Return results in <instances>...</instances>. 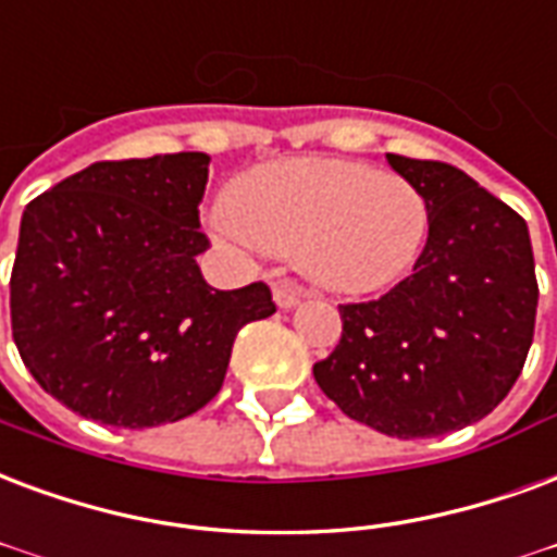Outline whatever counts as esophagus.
<instances>
[{"label":"esophagus","instance_id":"1","mask_svg":"<svg viewBox=\"0 0 557 557\" xmlns=\"http://www.w3.org/2000/svg\"><path fill=\"white\" fill-rule=\"evenodd\" d=\"M307 292L295 286V283H277L274 286V300H277L280 310H292V307H298L300 298H304Z\"/></svg>","mask_w":557,"mask_h":557}]
</instances>
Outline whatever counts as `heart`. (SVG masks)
Listing matches in <instances>:
<instances>
[{
  "label": "heart",
  "mask_w": 557,
  "mask_h": 557,
  "mask_svg": "<svg viewBox=\"0 0 557 557\" xmlns=\"http://www.w3.org/2000/svg\"><path fill=\"white\" fill-rule=\"evenodd\" d=\"M218 230L242 247L295 257L324 289L366 295L413 268L431 203L407 176L348 159H286L236 183Z\"/></svg>",
  "instance_id": "1"
}]
</instances>
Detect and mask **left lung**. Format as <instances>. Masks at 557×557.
I'll use <instances>...</instances> for the list:
<instances>
[{
  "instance_id": "8db88e82",
  "label": "left lung",
  "mask_w": 557,
  "mask_h": 557,
  "mask_svg": "<svg viewBox=\"0 0 557 557\" xmlns=\"http://www.w3.org/2000/svg\"><path fill=\"white\" fill-rule=\"evenodd\" d=\"M386 162L431 203L425 250L377 300L339 304V345L312 374L345 416L425 440L493 413L520 377L537 315L534 253L525 221L455 164Z\"/></svg>"
}]
</instances>
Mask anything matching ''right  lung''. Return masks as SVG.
<instances>
[{
	"mask_svg": "<svg viewBox=\"0 0 557 557\" xmlns=\"http://www.w3.org/2000/svg\"><path fill=\"white\" fill-rule=\"evenodd\" d=\"M209 156L97 162L35 197L11 271L16 351L49 395L114 428L206 407L236 333L277 312L265 283L218 292L200 274Z\"/></svg>",
	"mask_w": 557,
	"mask_h": 557,
	"instance_id": "add662e5",
	"label": "right lung"
}]
</instances>
